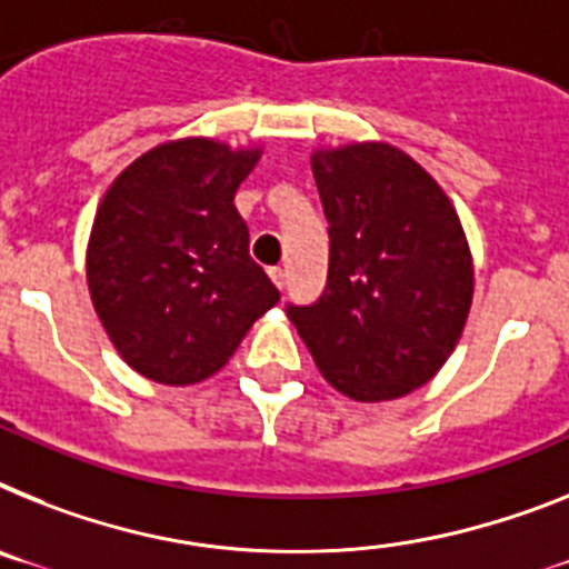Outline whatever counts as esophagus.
I'll return each mask as SVG.
<instances>
[{"instance_id":"34e87169","label":"esophagus","mask_w":569,"mask_h":569,"mask_svg":"<svg viewBox=\"0 0 569 569\" xmlns=\"http://www.w3.org/2000/svg\"><path fill=\"white\" fill-rule=\"evenodd\" d=\"M269 277H271V283H274L277 289H283V286H286V271L280 269V266H274V269H269Z\"/></svg>"}]
</instances>
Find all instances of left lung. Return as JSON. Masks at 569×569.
Masks as SVG:
<instances>
[{
	"mask_svg": "<svg viewBox=\"0 0 569 569\" xmlns=\"http://www.w3.org/2000/svg\"><path fill=\"white\" fill-rule=\"evenodd\" d=\"M329 222L321 298L286 315L327 381L356 402L422 388L457 347L475 269L457 211L417 161L390 144L318 150Z\"/></svg>",
	"mask_w": 569,
	"mask_h": 569,
	"instance_id": "left-lung-1",
	"label": "left lung"
}]
</instances>
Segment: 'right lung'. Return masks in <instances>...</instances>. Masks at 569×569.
Masks as SVG:
<instances>
[{"label": "right lung", "mask_w": 569, "mask_h": 569, "mask_svg": "<svg viewBox=\"0 0 569 569\" xmlns=\"http://www.w3.org/2000/svg\"><path fill=\"white\" fill-rule=\"evenodd\" d=\"M257 159L208 138L170 141L132 161L100 202L89 292L114 350L147 379H208L280 300L233 208Z\"/></svg>", "instance_id": "add662e5"}]
</instances>
